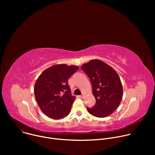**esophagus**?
I'll return each instance as SVG.
<instances>
[{
	"label": "esophagus",
	"instance_id": "1",
	"mask_svg": "<svg viewBox=\"0 0 155 155\" xmlns=\"http://www.w3.org/2000/svg\"><path fill=\"white\" fill-rule=\"evenodd\" d=\"M80 97L81 98V99H83V98L84 97V96H83V95H81V96H80Z\"/></svg>",
	"mask_w": 155,
	"mask_h": 155
}]
</instances>
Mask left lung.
I'll return each instance as SVG.
<instances>
[{
  "instance_id": "1",
  "label": "left lung",
  "mask_w": 155,
  "mask_h": 155,
  "mask_svg": "<svg viewBox=\"0 0 155 155\" xmlns=\"http://www.w3.org/2000/svg\"><path fill=\"white\" fill-rule=\"evenodd\" d=\"M81 69L90 78L96 104L87 107L91 115L104 118L111 115L118 107L123 97V86L117 72L99 59L84 64Z\"/></svg>"
}]
</instances>
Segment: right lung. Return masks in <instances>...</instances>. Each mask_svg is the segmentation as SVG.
<instances>
[{
    "instance_id": "1",
    "label": "right lung",
    "mask_w": 155,
    "mask_h": 155,
    "mask_svg": "<svg viewBox=\"0 0 155 155\" xmlns=\"http://www.w3.org/2000/svg\"><path fill=\"white\" fill-rule=\"evenodd\" d=\"M78 69L77 65L56 64L38 77L34 86L35 97L48 117L60 120L70 114L76 97L71 95L68 80Z\"/></svg>"
}]
</instances>
